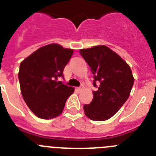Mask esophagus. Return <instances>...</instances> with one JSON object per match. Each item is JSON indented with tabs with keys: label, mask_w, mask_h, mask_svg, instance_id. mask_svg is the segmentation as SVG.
Returning <instances> with one entry per match:
<instances>
[{
	"label": "esophagus",
	"mask_w": 156,
	"mask_h": 156,
	"mask_svg": "<svg viewBox=\"0 0 156 156\" xmlns=\"http://www.w3.org/2000/svg\"><path fill=\"white\" fill-rule=\"evenodd\" d=\"M83 89V86H80V87H77V90H79V91H81Z\"/></svg>",
	"instance_id": "obj_1"
}]
</instances>
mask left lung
Masks as SVG:
<instances>
[{"label":"left lung","instance_id":"8db88e82","mask_svg":"<svg viewBox=\"0 0 156 156\" xmlns=\"http://www.w3.org/2000/svg\"><path fill=\"white\" fill-rule=\"evenodd\" d=\"M80 53L91 69L94 86L98 87L91 102L83 105L85 115L94 121L108 119L129 98L134 82L130 67L105 45L81 49Z\"/></svg>","mask_w":156,"mask_h":156}]
</instances>
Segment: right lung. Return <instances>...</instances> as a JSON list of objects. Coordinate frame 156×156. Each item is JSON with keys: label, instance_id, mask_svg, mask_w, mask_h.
Listing matches in <instances>:
<instances>
[{"label": "right lung", "instance_id": "1", "mask_svg": "<svg viewBox=\"0 0 156 156\" xmlns=\"http://www.w3.org/2000/svg\"><path fill=\"white\" fill-rule=\"evenodd\" d=\"M73 50L51 44L31 54L20 64L19 80L22 95L37 117L51 119L58 116L74 87L58 81Z\"/></svg>", "mask_w": 156, "mask_h": 156}]
</instances>
